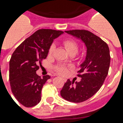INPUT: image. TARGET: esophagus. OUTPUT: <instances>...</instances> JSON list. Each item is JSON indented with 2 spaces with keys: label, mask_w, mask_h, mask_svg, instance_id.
I'll return each instance as SVG.
<instances>
[{
  "label": "esophagus",
  "mask_w": 123,
  "mask_h": 123,
  "mask_svg": "<svg viewBox=\"0 0 123 123\" xmlns=\"http://www.w3.org/2000/svg\"><path fill=\"white\" fill-rule=\"evenodd\" d=\"M62 80H63V81H64V82H66V79L62 78Z\"/></svg>",
  "instance_id": "34e87169"
}]
</instances>
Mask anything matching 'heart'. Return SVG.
Wrapping results in <instances>:
<instances>
[{
	"label": "heart",
	"instance_id": "b5f03b06",
	"mask_svg": "<svg viewBox=\"0 0 123 123\" xmlns=\"http://www.w3.org/2000/svg\"><path fill=\"white\" fill-rule=\"evenodd\" d=\"M63 45L65 47L66 50L70 54L71 53H74V54H76L79 50V44L77 43L76 41L72 39H67L64 40ZM55 46L54 44H52L49 46V49H48V54L49 55H52L55 51ZM70 66L65 65H57L54 67V70L57 74L62 75H65L66 74H67L68 69L70 68Z\"/></svg>",
	"mask_w": 123,
	"mask_h": 123
}]
</instances>
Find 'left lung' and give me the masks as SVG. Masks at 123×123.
<instances>
[{"instance_id": "1", "label": "left lung", "mask_w": 123, "mask_h": 123, "mask_svg": "<svg viewBox=\"0 0 123 123\" xmlns=\"http://www.w3.org/2000/svg\"><path fill=\"white\" fill-rule=\"evenodd\" d=\"M65 32L81 39L86 46L87 53L77 72L80 81L74 82L75 80L68 79L61 95L70 102L81 103L92 97L105 82L110 63L109 48L100 37L88 30H74Z\"/></svg>"}]
</instances>
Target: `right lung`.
<instances>
[{"label":"right lung","instance_id":"add662e5","mask_svg":"<svg viewBox=\"0 0 123 123\" xmlns=\"http://www.w3.org/2000/svg\"><path fill=\"white\" fill-rule=\"evenodd\" d=\"M62 31L41 29L23 41L16 48L9 61V79L16 99L25 107H33L41 100V90L50 78H42L36 74L41 62L46 58L53 39Z\"/></svg>","mask_w":123,"mask_h":123}]
</instances>
